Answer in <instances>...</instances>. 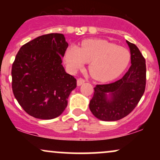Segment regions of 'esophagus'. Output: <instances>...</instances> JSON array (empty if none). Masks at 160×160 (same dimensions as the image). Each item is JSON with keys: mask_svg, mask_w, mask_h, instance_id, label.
Returning a JSON list of instances; mask_svg holds the SVG:
<instances>
[{"mask_svg": "<svg viewBox=\"0 0 160 160\" xmlns=\"http://www.w3.org/2000/svg\"><path fill=\"white\" fill-rule=\"evenodd\" d=\"M85 82V80L82 78H79L78 79V86H81L82 83H84Z\"/></svg>", "mask_w": 160, "mask_h": 160, "instance_id": "1", "label": "esophagus"}]
</instances>
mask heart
<instances>
[{"label": "heart", "mask_w": 160, "mask_h": 160, "mask_svg": "<svg viewBox=\"0 0 160 160\" xmlns=\"http://www.w3.org/2000/svg\"><path fill=\"white\" fill-rule=\"evenodd\" d=\"M65 62L71 72L89 62L88 69L92 78L102 81L120 75L130 62V53L104 40H86L81 47L71 45L65 52Z\"/></svg>", "instance_id": "heart-1"}]
</instances>
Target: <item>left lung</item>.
I'll use <instances>...</instances> for the list:
<instances>
[{
    "mask_svg": "<svg viewBox=\"0 0 160 160\" xmlns=\"http://www.w3.org/2000/svg\"><path fill=\"white\" fill-rule=\"evenodd\" d=\"M131 52V66L122 78L108 84L96 85L89 102L95 117L104 121H116L135 109L146 86L145 58L134 43L126 40ZM110 97H107V94Z\"/></svg>",
    "mask_w": 160,
    "mask_h": 160,
    "instance_id": "left-lung-1",
    "label": "left lung"
}]
</instances>
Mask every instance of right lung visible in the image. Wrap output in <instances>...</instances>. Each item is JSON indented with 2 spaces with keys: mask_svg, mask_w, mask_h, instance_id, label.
<instances>
[{
  "mask_svg": "<svg viewBox=\"0 0 160 160\" xmlns=\"http://www.w3.org/2000/svg\"><path fill=\"white\" fill-rule=\"evenodd\" d=\"M68 43L62 34L38 37L24 44L12 66V89L23 110L41 120L61 115L77 80L62 66Z\"/></svg>",
  "mask_w": 160,
  "mask_h": 160,
  "instance_id": "add662e5",
  "label": "right lung"
}]
</instances>
